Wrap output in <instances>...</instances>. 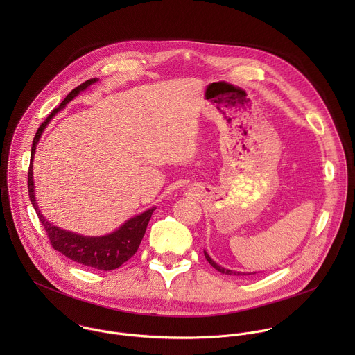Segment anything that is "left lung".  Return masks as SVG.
Here are the masks:
<instances>
[{"mask_svg":"<svg viewBox=\"0 0 355 355\" xmlns=\"http://www.w3.org/2000/svg\"><path fill=\"white\" fill-rule=\"evenodd\" d=\"M204 254H205V259L208 260V263L215 268V270H218L219 272H222V274H226V275H250L251 272H240V271H232V270H229V268H225V267H222V266H219L218 263H215L212 259H211V256L208 254V252L204 250ZM252 274H256V272H252Z\"/></svg>","mask_w":355,"mask_h":355,"instance_id":"1","label":"left lung"}]
</instances>
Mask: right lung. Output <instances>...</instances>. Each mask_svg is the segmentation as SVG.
<instances>
[{
    "label": "right lung",
    "instance_id": "1",
    "mask_svg": "<svg viewBox=\"0 0 355 355\" xmlns=\"http://www.w3.org/2000/svg\"><path fill=\"white\" fill-rule=\"evenodd\" d=\"M98 78H91L87 80L85 83L80 84L77 88H74L64 99L63 103L59 105V108L53 110L52 114L47 116V119L39 126L33 143H32V150H31V164H29V171H28V189H29V199L32 202V205L36 211V215L43 225L47 237L50 240V244L53 245L55 250L62 252L63 256L67 259L91 267L96 268L101 271H111L115 268H119L123 263H126L130 257H133L135 252L137 251L140 241L146 233L148 220L156 211V207L150 208L132 219L126 220L121 227H118L115 232L104 236H83L74 232L64 230L62 227L55 226L53 223H50L49 220L44 219V216L40 214V209L37 207L36 196H35V182H33V171H32V164H33V157H35V150L36 146L40 140V136L49 122L60 112L70 101H73L81 91L87 89L89 85L96 83Z\"/></svg>",
    "mask_w": 355,
    "mask_h": 355
}]
</instances>
